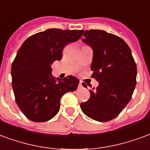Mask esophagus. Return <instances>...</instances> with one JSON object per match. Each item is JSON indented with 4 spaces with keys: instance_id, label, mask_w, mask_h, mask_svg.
<instances>
[{
    "instance_id": "obj_1",
    "label": "esophagus",
    "mask_w": 150,
    "mask_h": 150,
    "mask_svg": "<svg viewBox=\"0 0 150 150\" xmlns=\"http://www.w3.org/2000/svg\"><path fill=\"white\" fill-rule=\"evenodd\" d=\"M78 87H79V88H82V87H83L82 82H81V81H80L79 85H78Z\"/></svg>"
}]
</instances>
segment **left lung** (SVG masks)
Instances as JSON below:
<instances>
[{
	"label": "left lung",
	"instance_id": "1",
	"mask_svg": "<svg viewBox=\"0 0 150 150\" xmlns=\"http://www.w3.org/2000/svg\"><path fill=\"white\" fill-rule=\"evenodd\" d=\"M83 32L82 41L93 51L91 77L99 86L89 90L90 98L81 104V109L95 121H111L131 100L137 83L136 63L129 47L121 38L99 29Z\"/></svg>",
	"mask_w": 150,
	"mask_h": 150
}]
</instances>
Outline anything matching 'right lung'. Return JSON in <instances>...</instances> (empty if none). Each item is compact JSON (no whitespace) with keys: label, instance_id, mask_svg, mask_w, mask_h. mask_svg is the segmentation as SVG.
<instances>
[{"label":"right lung","instance_id":"1","mask_svg":"<svg viewBox=\"0 0 150 150\" xmlns=\"http://www.w3.org/2000/svg\"><path fill=\"white\" fill-rule=\"evenodd\" d=\"M82 33L46 29L26 39L18 50L11 69L12 86L17 105L30 121L52 119L60 110L62 96L77 88L79 80L75 76L53 77L51 64L60 61L64 47L79 40Z\"/></svg>","mask_w":150,"mask_h":150}]
</instances>
